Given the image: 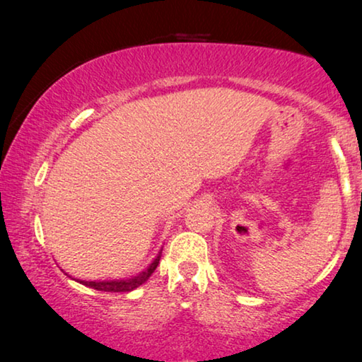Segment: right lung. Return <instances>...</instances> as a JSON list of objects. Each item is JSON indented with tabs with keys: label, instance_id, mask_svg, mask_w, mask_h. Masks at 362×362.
Listing matches in <instances>:
<instances>
[{
	"label": "right lung",
	"instance_id": "1",
	"mask_svg": "<svg viewBox=\"0 0 362 362\" xmlns=\"http://www.w3.org/2000/svg\"><path fill=\"white\" fill-rule=\"evenodd\" d=\"M160 259H161V252H158L156 259L151 262L150 267H148L146 270H143L141 274H138L136 276H132V279H127V280H108V281L77 280V281H81L82 285L90 286V288L98 290V291H132V290L138 288V286L143 285L148 279H150L153 272L156 270L158 264H160Z\"/></svg>",
	"mask_w": 362,
	"mask_h": 362
}]
</instances>
